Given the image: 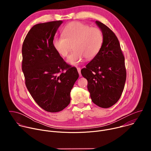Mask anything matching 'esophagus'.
Instances as JSON below:
<instances>
[{"mask_svg":"<svg viewBox=\"0 0 151 151\" xmlns=\"http://www.w3.org/2000/svg\"><path fill=\"white\" fill-rule=\"evenodd\" d=\"M77 70L79 74V76H81V68H77Z\"/></svg>","mask_w":151,"mask_h":151,"instance_id":"1","label":"esophagus"}]
</instances>
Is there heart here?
<instances>
[{"instance_id": "1", "label": "heart", "mask_w": 151, "mask_h": 151, "mask_svg": "<svg viewBox=\"0 0 151 151\" xmlns=\"http://www.w3.org/2000/svg\"><path fill=\"white\" fill-rule=\"evenodd\" d=\"M62 36L55 37L52 44L55 52L62 57H66L73 50L68 61L76 66L83 59L91 60L99 52L104 38L101 30L79 21L67 24L61 32Z\"/></svg>"}]
</instances>
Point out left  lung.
Masks as SVG:
<instances>
[{
  "label": "left lung",
  "instance_id": "8db88e82",
  "mask_svg": "<svg viewBox=\"0 0 151 151\" xmlns=\"http://www.w3.org/2000/svg\"><path fill=\"white\" fill-rule=\"evenodd\" d=\"M103 35L98 54L81 70L88 81V90L93 102L108 108L120 99L126 81L125 58L115 33L103 23L96 21Z\"/></svg>",
  "mask_w": 151,
  "mask_h": 151
}]
</instances>
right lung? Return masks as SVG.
I'll list each match as a JSON object with an SVG mask.
<instances>
[{
    "label": "right lung",
    "mask_w": 151,
    "mask_h": 151,
    "mask_svg": "<svg viewBox=\"0 0 151 151\" xmlns=\"http://www.w3.org/2000/svg\"><path fill=\"white\" fill-rule=\"evenodd\" d=\"M61 20L35 25L22 47V70L26 87L44 110L57 112L70 102V93L79 77L76 68L68 64L52 47Z\"/></svg>",
    "instance_id": "add662e5"
}]
</instances>
